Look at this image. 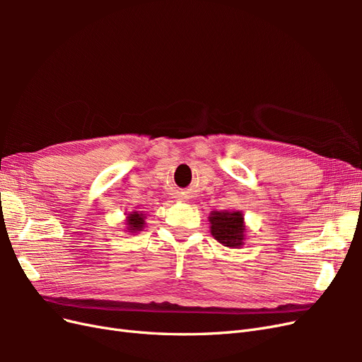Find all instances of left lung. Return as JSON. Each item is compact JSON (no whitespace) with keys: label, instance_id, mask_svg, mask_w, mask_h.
Wrapping results in <instances>:
<instances>
[{"label":"left lung","instance_id":"1","mask_svg":"<svg viewBox=\"0 0 362 362\" xmlns=\"http://www.w3.org/2000/svg\"><path fill=\"white\" fill-rule=\"evenodd\" d=\"M211 234L218 243L228 247H240L245 238L243 214L240 211H213L210 216Z\"/></svg>","mask_w":362,"mask_h":362}]
</instances>
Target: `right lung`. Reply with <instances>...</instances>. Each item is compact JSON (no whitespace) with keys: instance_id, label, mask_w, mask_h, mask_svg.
Returning <instances> with one entry per match:
<instances>
[{"instance_id":"obj_1","label":"right lung","mask_w":362,"mask_h":362,"mask_svg":"<svg viewBox=\"0 0 362 362\" xmlns=\"http://www.w3.org/2000/svg\"><path fill=\"white\" fill-rule=\"evenodd\" d=\"M127 225H128V229L131 233H136V231H141V228H144L145 225V221H144V216L139 214L137 211H134L133 214H128V218H127Z\"/></svg>"}]
</instances>
